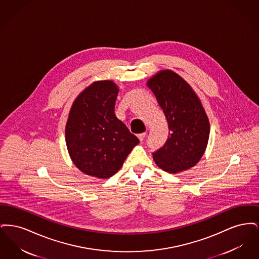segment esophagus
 <instances>
[{
	"instance_id": "obj_1",
	"label": "esophagus",
	"mask_w": 259,
	"mask_h": 259,
	"mask_svg": "<svg viewBox=\"0 0 259 259\" xmlns=\"http://www.w3.org/2000/svg\"><path fill=\"white\" fill-rule=\"evenodd\" d=\"M146 135H147L146 133H141V134L138 135V138H139V140H140L141 142H143V141L145 140V138H146Z\"/></svg>"
}]
</instances>
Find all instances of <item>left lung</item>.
I'll use <instances>...</instances> for the list:
<instances>
[{"instance_id":"obj_1","label":"left lung","mask_w":259,"mask_h":259,"mask_svg":"<svg viewBox=\"0 0 259 259\" xmlns=\"http://www.w3.org/2000/svg\"><path fill=\"white\" fill-rule=\"evenodd\" d=\"M147 84L154 93L169 127L168 139L152 153L153 159L166 172L190 169L203 156L209 140V118L200 99L183 77L170 70L160 71Z\"/></svg>"}]
</instances>
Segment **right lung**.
Masks as SVG:
<instances>
[{"label": "right lung", "mask_w": 259, "mask_h": 259, "mask_svg": "<svg viewBox=\"0 0 259 259\" xmlns=\"http://www.w3.org/2000/svg\"><path fill=\"white\" fill-rule=\"evenodd\" d=\"M118 88L95 81L74 100L66 124V144L76 168L108 179L117 172L140 141L114 113Z\"/></svg>", "instance_id": "obj_1"}]
</instances>
